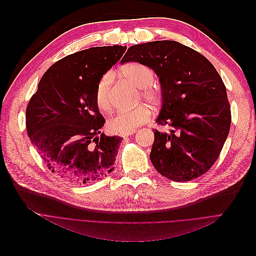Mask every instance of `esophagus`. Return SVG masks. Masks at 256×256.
Instances as JSON below:
<instances>
[{
	"label": "esophagus",
	"mask_w": 256,
	"mask_h": 256,
	"mask_svg": "<svg viewBox=\"0 0 256 256\" xmlns=\"http://www.w3.org/2000/svg\"><path fill=\"white\" fill-rule=\"evenodd\" d=\"M134 132H136L134 130V131H126V132H120V136H122V138H125V136H128L134 134Z\"/></svg>",
	"instance_id": "34e87169"
}]
</instances>
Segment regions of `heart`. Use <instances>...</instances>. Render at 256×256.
<instances>
[{
  "label": "heart",
  "mask_w": 256,
  "mask_h": 256,
  "mask_svg": "<svg viewBox=\"0 0 256 256\" xmlns=\"http://www.w3.org/2000/svg\"><path fill=\"white\" fill-rule=\"evenodd\" d=\"M124 78L129 80L140 88L138 99L156 106L162 100V92L154 81V72L148 66L140 63H130L124 66L120 70ZM112 72H104L97 82L95 97L99 109L104 112H110L114 104L112 95ZM152 111L147 104H140L132 109H122L116 112L108 122V127L113 132H126L134 131L150 122Z\"/></svg>",
  "instance_id": "b5f03b06"
}]
</instances>
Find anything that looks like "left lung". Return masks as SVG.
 I'll return each mask as SVG.
<instances>
[{"label":"left lung","instance_id":"8db88e82","mask_svg":"<svg viewBox=\"0 0 256 256\" xmlns=\"http://www.w3.org/2000/svg\"><path fill=\"white\" fill-rule=\"evenodd\" d=\"M138 62L159 76L162 106L154 131L150 161L174 182L205 174L219 158L230 127V106L220 74L204 56L174 40L131 46L120 63Z\"/></svg>","mask_w":256,"mask_h":256}]
</instances>
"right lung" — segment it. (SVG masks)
<instances>
[{
    "mask_svg": "<svg viewBox=\"0 0 256 256\" xmlns=\"http://www.w3.org/2000/svg\"><path fill=\"white\" fill-rule=\"evenodd\" d=\"M126 47H94L54 63L38 83L26 112V131L50 171L65 180L88 184L113 171L122 138L100 132L95 90Z\"/></svg>",
    "mask_w": 256,
    "mask_h": 256,
    "instance_id": "obj_1",
    "label": "right lung"
}]
</instances>
